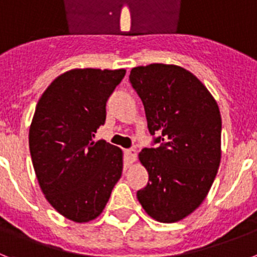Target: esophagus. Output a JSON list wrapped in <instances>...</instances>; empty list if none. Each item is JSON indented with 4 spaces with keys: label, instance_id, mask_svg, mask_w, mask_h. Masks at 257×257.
I'll return each mask as SVG.
<instances>
[{
    "label": "esophagus",
    "instance_id": "esophagus-1",
    "mask_svg": "<svg viewBox=\"0 0 257 257\" xmlns=\"http://www.w3.org/2000/svg\"><path fill=\"white\" fill-rule=\"evenodd\" d=\"M125 155H126V158H128V161L131 162V163L136 162V159H137V152H136L135 149H128V150H125Z\"/></svg>",
    "mask_w": 257,
    "mask_h": 257
}]
</instances>
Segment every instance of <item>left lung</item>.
Here are the masks:
<instances>
[{"label":"left lung","instance_id":"1","mask_svg":"<svg viewBox=\"0 0 257 257\" xmlns=\"http://www.w3.org/2000/svg\"><path fill=\"white\" fill-rule=\"evenodd\" d=\"M131 83L145 107L149 131L159 148L139 154L149 183L137 192L153 219L172 223L205 200L221 163L222 120L206 86L189 70L150 64L131 70Z\"/></svg>","mask_w":257,"mask_h":257}]
</instances>
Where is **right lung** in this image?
Segmentation results:
<instances>
[{
    "mask_svg": "<svg viewBox=\"0 0 257 257\" xmlns=\"http://www.w3.org/2000/svg\"><path fill=\"white\" fill-rule=\"evenodd\" d=\"M125 73L72 69L53 79L36 104L29 144L38 183L47 201L73 222L99 217L121 178V149L94 137Z\"/></svg>",
    "mask_w": 257,
    "mask_h": 257,
    "instance_id": "right-lung-1",
    "label": "right lung"
}]
</instances>
